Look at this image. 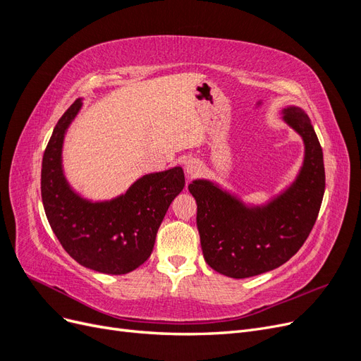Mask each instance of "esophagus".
I'll list each match as a JSON object with an SVG mask.
<instances>
[{
	"label": "esophagus",
	"instance_id": "34e87169",
	"mask_svg": "<svg viewBox=\"0 0 361 361\" xmlns=\"http://www.w3.org/2000/svg\"><path fill=\"white\" fill-rule=\"evenodd\" d=\"M185 170H187L188 174H197L200 171V164L195 161V159H191L187 162V166H185Z\"/></svg>",
	"mask_w": 361,
	"mask_h": 361
}]
</instances>
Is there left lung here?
<instances>
[{
    "mask_svg": "<svg viewBox=\"0 0 361 361\" xmlns=\"http://www.w3.org/2000/svg\"><path fill=\"white\" fill-rule=\"evenodd\" d=\"M302 137V169L290 187L264 207H247L209 180H194L197 228L206 264L220 274L247 279L279 268L302 247L318 218L325 191L319 140L301 108L285 110Z\"/></svg>",
    "mask_w": 361,
    "mask_h": 361,
    "instance_id": "8db88e82",
    "label": "left lung"
}]
</instances>
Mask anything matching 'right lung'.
<instances>
[{
	"mask_svg": "<svg viewBox=\"0 0 361 361\" xmlns=\"http://www.w3.org/2000/svg\"><path fill=\"white\" fill-rule=\"evenodd\" d=\"M80 108L81 99H76L61 116L43 154V207L61 247L80 265L104 274H126L149 259L164 215L185 187L183 170L146 174L110 202L81 199L61 169L63 138Z\"/></svg>",
	"mask_w": 361,
	"mask_h": 361,
	"instance_id": "obj_1",
	"label": "right lung"
}]
</instances>
